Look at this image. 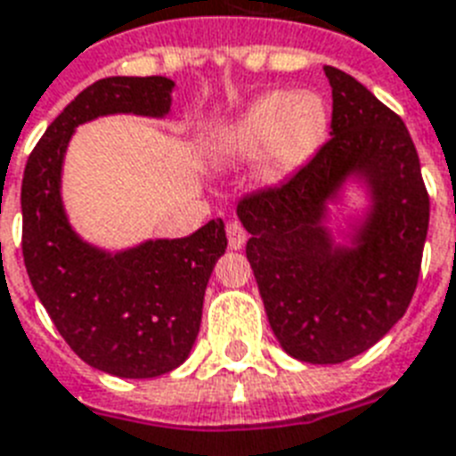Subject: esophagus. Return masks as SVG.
<instances>
[{
    "label": "esophagus",
    "instance_id": "esophagus-1",
    "mask_svg": "<svg viewBox=\"0 0 456 456\" xmlns=\"http://www.w3.org/2000/svg\"><path fill=\"white\" fill-rule=\"evenodd\" d=\"M227 239H229V248L239 250V248H243V243H246L248 239L246 229L240 227L239 222H227Z\"/></svg>",
    "mask_w": 456,
    "mask_h": 456
}]
</instances>
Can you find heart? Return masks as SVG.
Wrapping results in <instances>:
<instances>
[{"label":"heart","mask_w":456,"mask_h":456,"mask_svg":"<svg viewBox=\"0 0 456 456\" xmlns=\"http://www.w3.org/2000/svg\"><path fill=\"white\" fill-rule=\"evenodd\" d=\"M330 126L325 100L314 91H269L222 124L210 140L220 161H246L262 154V175L286 180L321 150Z\"/></svg>","instance_id":"heart-1"}]
</instances>
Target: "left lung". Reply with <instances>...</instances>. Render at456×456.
Masks as SVG:
<instances>
[{"mask_svg":"<svg viewBox=\"0 0 456 456\" xmlns=\"http://www.w3.org/2000/svg\"><path fill=\"white\" fill-rule=\"evenodd\" d=\"M332 138L290 180L239 201V220L273 335L292 358L344 362L408 312L428 232V194L408 128L351 74L325 65ZM351 175L373 210L351 247L324 227L327 201Z\"/></svg>","mask_w":456,"mask_h":456,"instance_id":"left-lung-1","label":"left lung"}]
</instances>
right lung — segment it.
I'll list each match as a JSON object with an SVG mask.
<instances>
[{
  "mask_svg": "<svg viewBox=\"0 0 456 456\" xmlns=\"http://www.w3.org/2000/svg\"><path fill=\"white\" fill-rule=\"evenodd\" d=\"M173 86L166 77H107L84 88L32 150L20 190L23 257L37 297L81 361L128 379L166 375L187 361L206 286L227 248L224 222L210 220L184 239L100 250L69 227L62 159L74 128L95 117H166Z\"/></svg>",
  "mask_w": 456,
  "mask_h": 456,
  "instance_id": "right-lung-1",
  "label": "right lung"
}]
</instances>
